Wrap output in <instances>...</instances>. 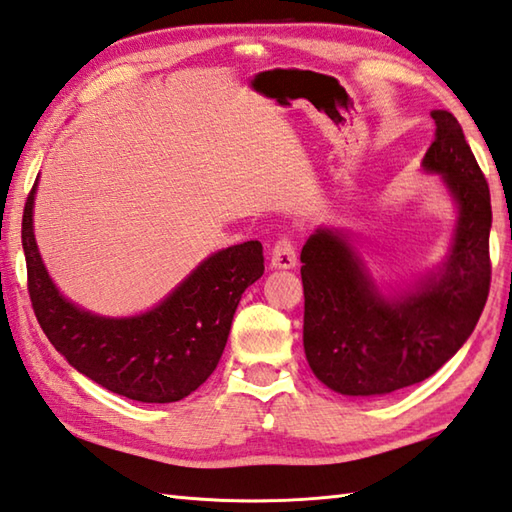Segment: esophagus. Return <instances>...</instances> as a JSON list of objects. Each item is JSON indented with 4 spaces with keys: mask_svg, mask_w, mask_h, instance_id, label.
<instances>
[{
    "mask_svg": "<svg viewBox=\"0 0 512 512\" xmlns=\"http://www.w3.org/2000/svg\"><path fill=\"white\" fill-rule=\"evenodd\" d=\"M297 264V253H295V244L288 235H282L273 244V250H270V266L273 268H295Z\"/></svg>",
    "mask_w": 512,
    "mask_h": 512,
    "instance_id": "34e87169",
    "label": "esophagus"
}]
</instances>
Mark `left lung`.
<instances>
[{"mask_svg":"<svg viewBox=\"0 0 512 512\" xmlns=\"http://www.w3.org/2000/svg\"><path fill=\"white\" fill-rule=\"evenodd\" d=\"M435 142L424 168L442 173L459 204L442 273L415 293L384 299L353 248L317 230L302 248L304 350L319 382L342 395L375 397L424 382L473 333L490 290L488 182L448 110L430 113Z\"/></svg>","mask_w":512,"mask_h":512,"instance_id":"1","label":"left lung"}]
</instances>
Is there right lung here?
<instances>
[{
  "instance_id": "add662e5",
  "label": "right lung",
  "mask_w": 512,
  "mask_h": 512,
  "mask_svg": "<svg viewBox=\"0 0 512 512\" xmlns=\"http://www.w3.org/2000/svg\"><path fill=\"white\" fill-rule=\"evenodd\" d=\"M30 188L22 217L28 297L39 326L66 362L135 402L170 404L202 386L224 353L242 293L264 275V248L244 242L199 264L157 308L130 319L79 310L57 293L33 235Z\"/></svg>"
}]
</instances>
